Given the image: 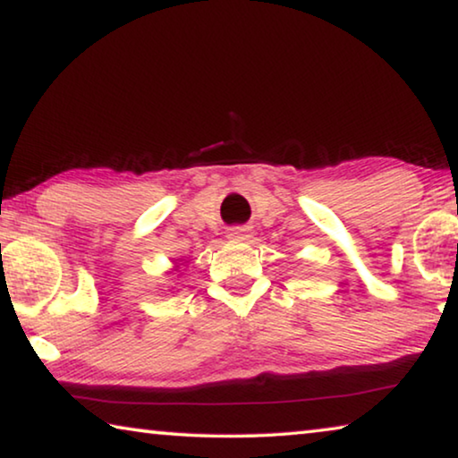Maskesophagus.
I'll use <instances>...</instances> for the list:
<instances>
[{
    "instance_id": "obj_1",
    "label": "esophagus",
    "mask_w": 458,
    "mask_h": 458,
    "mask_svg": "<svg viewBox=\"0 0 458 458\" xmlns=\"http://www.w3.org/2000/svg\"><path fill=\"white\" fill-rule=\"evenodd\" d=\"M227 237L233 242H248L251 237V229L250 227H231L227 231Z\"/></svg>"
}]
</instances>
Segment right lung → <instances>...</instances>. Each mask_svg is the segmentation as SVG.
<instances>
[{
	"mask_svg": "<svg viewBox=\"0 0 458 458\" xmlns=\"http://www.w3.org/2000/svg\"><path fill=\"white\" fill-rule=\"evenodd\" d=\"M171 270H180V262H174V268H171ZM171 270H169V273H171Z\"/></svg>",
	"mask_w": 458,
	"mask_h": 458,
	"instance_id": "obj_1",
	"label": "right lung"
}]
</instances>
